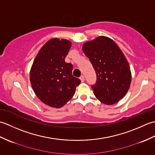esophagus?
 Masks as SVG:
<instances>
[{
	"label": "esophagus",
	"instance_id": "esophagus-1",
	"mask_svg": "<svg viewBox=\"0 0 155 155\" xmlns=\"http://www.w3.org/2000/svg\"><path fill=\"white\" fill-rule=\"evenodd\" d=\"M80 80L81 81V82L82 83H83V82L84 81V77L83 75H82V76H81V77H80Z\"/></svg>",
	"mask_w": 155,
	"mask_h": 155
}]
</instances>
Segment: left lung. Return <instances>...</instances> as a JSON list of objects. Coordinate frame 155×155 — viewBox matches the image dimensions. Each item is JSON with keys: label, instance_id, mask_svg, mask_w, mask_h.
I'll use <instances>...</instances> for the list:
<instances>
[{"label": "left lung", "instance_id": "1", "mask_svg": "<svg viewBox=\"0 0 155 155\" xmlns=\"http://www.w3.org/2000/svg\"><path fill=\"white\" fill-rule=\"evenodd\" d=\"M83 51L97 74L91 87L98 101L107 105L117 103L129 89L132 75L129 64L111 38L101 36L83 44Z\"/></svg>", "mask_w": 155, "mask_h": 155}]
</instances>
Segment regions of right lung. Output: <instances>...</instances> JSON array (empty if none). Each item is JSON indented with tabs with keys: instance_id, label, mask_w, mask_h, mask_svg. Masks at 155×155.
I'll use <instances>...</instances> for the list:
<instances>
[{
	"instance_id": "obj_1",
	"label": "right lung",
	"mask_w": 155,
	"mask_h": 155,
	"mask_svg": "<svg viewBox=\"0 0 155 155\" xmlns=\"http://www.w3.org/2000/svg\"><path fill=\"white\" fill-rule=\"evenodd\" d=\"M71 47V42L67 39H50L38 51L31 68L30 81L35 94L52 108L63 107L81 84L72 74L73 66L64 61Z\"/></svg>"
}]
</instances>
